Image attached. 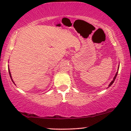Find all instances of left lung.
<instances>
[{
  "mask_svg": "<svg viewBox=\"0 0 131 131\" xmlns=\"http://www.w3.org/2000/svg\"><path fill=\"white\" fill-rule=\"evenodd\" d=\"M119 67H118V69H117V72H116V74H115V76H114V78H113V80L112 82H110V83L109 84V85H108V87H110L111 85H112L113 83H114V80H115V79H116V76H117V73H118V70H119Z\"/></svg>",
  "mask_w": 131,
  "mask_h": 131,
  "instance_id": "8db88e82",
  "label": "left lung"
}]
</instances>
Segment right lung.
Listing matches in <instances>:
<instances>
[{
    "label": "right lung",
    "instance_id": "obj_1",
    "mask_svg": "<svg viewBox=\"0 0 131 131\" xmlns=\"http://www.w3.org/2000/svg\"><path fill=\"white\" fill-rule=\"evenodd\" d=\"M8 67H9V66H8ZM8 70H9V76H10V79H11L12 81V82H13V83H14V85H15V83H14V82L13 81V80H12V76H11V74H10V70H9V68H8Z\"/></svg>",
    "mask_w": 131,
    "mask_h": 131
}]
</instances>
